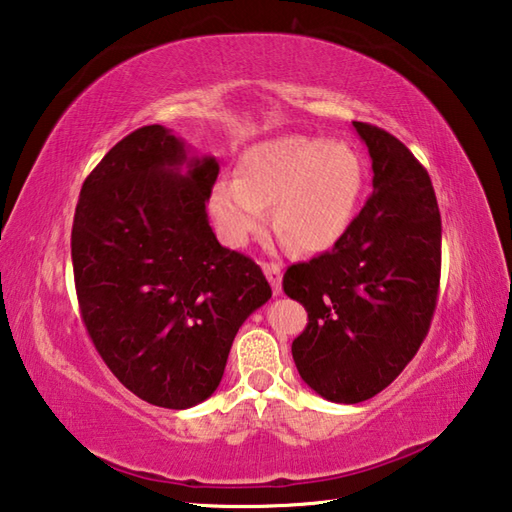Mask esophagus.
<instances>
[{"mask_svg": "<svg viewBox=\"0 0 512 512\" xmlns=\"http://www.w3.org/2000/svg\"><path fill=\"white\" fill-rule=\"evenodd\" d=\"M263 271H265V276L269 280L271 291H274V295H280L282 293V269H280V265L265 263Z\"/></svg>", "mask_w": 512, "mask_h": 512, "instance_id": "esophagus-1", "label": "esophagus"}]
</instances>
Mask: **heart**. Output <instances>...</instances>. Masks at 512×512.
<instances>
[{"instance_id":"obj_1","label":"heart","mask_w":512,"mask_h":512,"mask_svg":"<svg viewBox=\"0 0 512 512\" xmlns=\"http://www.w3.org/2000/svg\"><path fill=\"white\" fill-rule=\"evenodd\" d=\"M363 162L350 144L309 135H282L247 149L238 177L212 186L210 214L221 241L243 247L271 221L300 252L333 247L355 217Z\"/></svg>"}]
</instances>
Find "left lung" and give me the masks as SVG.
<instances>
[{
	"mask_svg": "<svg viewBox=\"0 0 512 512\" xmlns=\"http://www.w3.org/2000/svg\"><path fill=\"white\" fill-rule=\"evenodd\" d=\"M372 160L374 192L331 252L282 280L309 324L291 352L326 401L361 403L399 377L423 344L440 282V212L427 170L403 142L352 122Z\"/></svg>",
	"mask_w": 512,
	"mask_h": 512,
	"instance_id": "obj_1",
	"label": "left lung"
}]
</instances>
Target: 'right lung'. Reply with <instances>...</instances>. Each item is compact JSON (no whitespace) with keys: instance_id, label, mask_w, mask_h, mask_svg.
Returning <instances> with one entry per match:
<instances>
[{"instance_id":"obj_1","label":"right lung","mask_w":512,"mask_h":512,"mask_svg":"<svg viewBox=\"0 0 512 512\" xmlns=\"http://www.w3.org/2000/svg\"><path fill=\"white\" fill-rule=\"evenodd\" d=\"M217 175V157L151 124L102 157L74 214L87 333L124 388L168 410L214 394L238 328L271 298L260 267L208 223Z\"/></svg>"}]
</instances>
